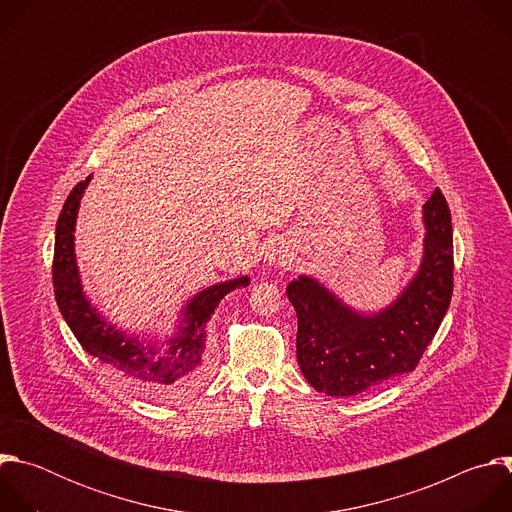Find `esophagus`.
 <instances>
[{"label":"esophagus","instance_id":"34e87169","mask_svg":"<svg viewBox=\"0 0 512 512\" xmlns=\"http://www.w3.org/2000/svg\"><path fill=\"white\" fill-rule=\"evenodd\" d=\"M265 257H267L269 265H287V261H289V253L283 247H271Z\"/></svg>","mask_w":512,"mask_h":512}]
</instances>
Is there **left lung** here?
<instances>
[{
  "instance_id": "left-lung-1",
  "label": "left lung",
  "mask_w": 512,
  "mask_h": 512,
  "mask_svg": "<svg viewBox=\"0 0 512 512\" xmlns=\"http://www.w3.org/2000/svg\"><path fill=\"white\" fill-rule=\"evenodd\" d=\"M423 223L427 233L419 271L377 314L348 308L308 275L287 285L298 316V364L316 391L352 397L415 371L454 291L452 214L440 188L423 204Z\"/></svg>"
}]
</instances>
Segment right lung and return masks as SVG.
<instances>
[{
  "instance_id": "right-lung-1",
  "label": "right lung",
  "mask_w": 512,
  "mask_h": 512,
  "mask_svg": "<svg viewBox=\"0 0 512 512\" xmlns=\"http://www.w3.org/2000/svg\"><path fill=\"white\" fill-rule=\"evenodd\" d=\"M91 176L70 190L56 223L52 283L62 318L83 348L121 375L137 391L154 399H172L204 375V328L218 302L229 291L249 285V277H237L202 289L182 310L178 332L158 352V344H141L119 332L99 316L83 294L75 257V225L83 192Z\"/></svg>"
}]
</instances>
